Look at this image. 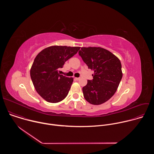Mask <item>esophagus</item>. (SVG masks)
Listing matches in <instances>:
<instances>
[{"instance_id": "34e87169", "label": "esophagus", "mask_w": 154, "mask_h": 154, "mask_svg": "<svg viewBox=\"0 0 154 154\" xmlns=\"http://www.w3.org/2000/svg\"><path fill=\"white\" fill-rule=\"evenodd\" d=\"M75 79L76 80H80V78H79V77H76V78H75Z\"/></svg>"}]
</instances>
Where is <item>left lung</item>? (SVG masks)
Instances as JSON below:
<instances>
[{"instance_id": "1", "label": "left lung", "mask_w": 154, "mask_h": 154, "mask_svg": "<svg viewBox=\"0 0 154 154\" xmlns=\"http://www.w3.org/2000/svg\"><path fill=\"white\" fill-rule=\"evenodd\" d=\"M79 55L89 69L93 70V79L88 80L82 90L86 101L100 105L116 93L122 77L121 63L112 52L99 47L82 48Z\"/></svg>"}]
</instances>
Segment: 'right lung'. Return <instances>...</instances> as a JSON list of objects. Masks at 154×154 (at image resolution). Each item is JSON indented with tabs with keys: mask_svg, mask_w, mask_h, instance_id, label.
Returning <instances> with one entry per match:
<instances>
[{
	"mask_svg": "<svg viewBox=\"0 0 154 154\" xmlns=\"http://www.w3.org/2000/svg\"><path fill=\"white\" fill-rule=\"evenodd\" d=\"M80 48L54 46L43 49L36 55L30 69V77L36 92L47 102H59L68 94L73 78L60 75L58 69Z\"/></svg>",
	"mask_w": 154,
	"mask_h": 154,
	"instance_id": "1",
	"label": "right lung"
}]
</instances>
